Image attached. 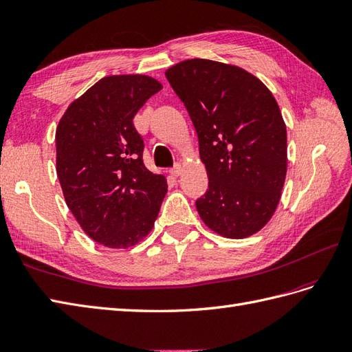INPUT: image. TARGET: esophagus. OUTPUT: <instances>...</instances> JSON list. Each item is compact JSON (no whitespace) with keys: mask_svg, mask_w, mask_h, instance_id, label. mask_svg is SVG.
I'll use <instances>...</instances> for the list:
<instances>
[{"mask_svg":"<svg viewBox=\"0 0 352 352\" xmlns=\"http://www.w3.org/2000/svg\"><path fill=\"white\" fill-rule=\"evenodd\" d=\"M182 165H179V164H175L173 168H170L169 169V173H170V175H174V177H178L179 174H182Z\"/></svg>","mask_w":352,"mask_h":352,"instance_id":"34e87169","label":"esophagus"}]
</instances>
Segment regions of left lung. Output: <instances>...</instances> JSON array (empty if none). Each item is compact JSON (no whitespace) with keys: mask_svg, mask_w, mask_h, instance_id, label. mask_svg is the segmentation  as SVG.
<instances>
[{"mask_svg":"<svg viewBox=\"0 0 352 352\" xmlns=\"http://www.w3.org/2000/svg\"><path fill=\"white\" fill-rule=\"evenodd\" d=\"M166 78L193 122L210 179L197 212L223 236L253 235L275 212L287 173V131L274 95L245 69L208 59L179 62Z\"/></svg>","mask_w":352,"mask_h":352,"instance_id":"obj_1","label":"left lung"}]
</instances>
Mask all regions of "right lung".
I'll list each match as a JSON object with an SVG mask.
<instances>
[{
    "mask_svg": "<svg viewBox=\"0 0 352 352\" xmlns=\"http://www.w3.org/2000/svg\"><path fill=\"white\" fill-rule=\"evenodd\" d=\"M162 85L104 77L68 107L56 129V173L69 211L94 241L128 248L155 226L168 184L142 162L133 116Z\"/></svg>",
    "mask_w": 352,
    "mask_h": 352,
    "instance_id": "obj_1",
    "label": "right lung"
}]
</instances>
